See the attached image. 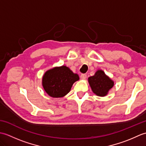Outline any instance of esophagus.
<instances>
[{
	"label": "esophagus",
	"mask_w": 146,
	"mask_h": 146,
	"mask_svg": "<svg viewBox=\"0 0 146 146\" xmlns=\"http://www.w3.org/2000/svg\"><path fill=\"white\" fill-rule=\"evenodd\" d=\"M80 78L82 80H85L86 78V74H82L81 76H80Z\"/></svg>",
	"instance_id": "1"
}]
</instances>
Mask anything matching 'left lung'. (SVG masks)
Here are the masks:
<instances>
[{
    "instance_id": "obj_1",
    "label": "left lung",
    "mask_w": 146,
    "mask_h": 146,
    "mask_svg": "<svg viewBox=\"0 0 146 146\" xmlns=\"http://www.w3.org/2000/svg\"><path fill=\"white\" fill-rule=\"evenodd\" d=\"M88 81L92 92L98 97L107 95L114 85V82L102 70H98L94 76L89 77Z\"/></svg>"
}]
</instances>
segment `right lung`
I'll return each instance as SVG.
<instances>
[{"label": "right lung", "instance_id": "1", "mask_svg": "<svg viewBox=\"0 0 146 146\" xmlns=\"http://www.w3.org/2000/svg\"><path fill=\"white\" fill-rule=\"evenodd\" d=\"M79 80L78 74L63 65L46 71L42 76V85L50 97L61 98L68 94L73 83Z\"/></svg>", "mask_w": 146, "mask_h": 146}]
</instances>
